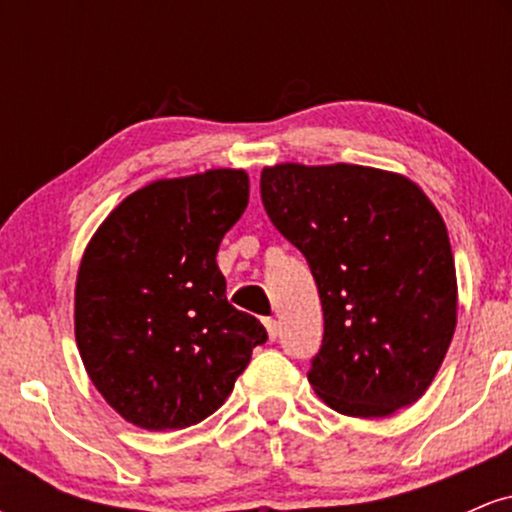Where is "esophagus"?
<instances>
[{"mask_svg":"<svg viewBox=\"0 0 512 512\" xmlns=\"http://www.w3.org/2000/svg\"><path fill=\"white\" fill-rule=\"evenodd\" d=\"M264 327H267V334H269V339H276L279 337V322L274 320V317H267V320H264Z\"/></svg>","mask_w":512,"mask_h":512,"instance_id":"obj_1","label":"esophagus"}]
</instances>
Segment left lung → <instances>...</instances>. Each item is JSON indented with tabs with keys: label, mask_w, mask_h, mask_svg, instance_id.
I'll return each instance as SVG.
<instances>
[{
	"label": "left lung",
	"mask_w": 512,
	"mask_h": 512,
	"mask_svg": "<svg viewBox=\"0 0 512 512\" xmlns=\"http://www.w3.org/2000/svg\"><path fill=\"white\" fill-rule=\"evenodd\" d=\"M260 195L308 260L325 315L310 385L361 419L409 407L436 378L457 322L445 223L414 182L387 170L281 163Z\"/></svg>",
	"instance_id": "obj_1"
}]
</instances>
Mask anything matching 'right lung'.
I'll return each mask as SVG.
<instances>
[{
	"label": "right lung",
	"mask_w": 512,
	"mask_h": 512,
	"mask_svg": "<svg viewBox=\"0 0 512 512\" xmlns=\"http://www.w3.org/2000/svg\"><path fill=\"white\" fill-rule=\"evenodd\" d=\"M248 197V175L231 168L151 182L88 243L76 276V344L88 378L129 424H199L267 342L262 322L228 303L216 264Z\"/></svg>",
	"instance_id": "1"
}]
</instances>
